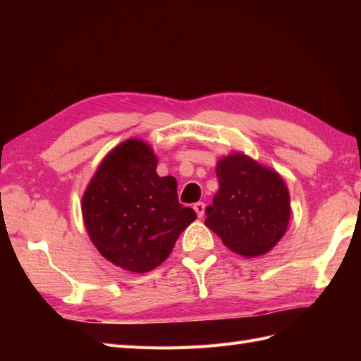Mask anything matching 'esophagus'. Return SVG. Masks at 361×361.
<instances>
[{
  "label": "esophagus",
  "mask_w": 361,
  "mask_h": 361,
  "mask_svg": "<svg viewBox=\"0 0 361 361\" xmlns=\"http://www.w3.org/2000/svg\"><path fill=\"white\" fill-rule=\"evenodd\" d=\"M194 209H195V212H197V216H198V219H202V217L204 216V209H206V204H204L203 202H198V203H195V204H194Z\"/></svg>",
  "instance_id": "obj_1"
}]
</instances>
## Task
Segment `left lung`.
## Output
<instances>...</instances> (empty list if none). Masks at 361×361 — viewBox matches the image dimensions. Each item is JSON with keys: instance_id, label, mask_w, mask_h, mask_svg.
Wrapping results in <instances>:
<instances>
[{"instance_id": "obj_1", "label": "left lung", "mask_w": 361, "mask_h": 361, "mask_svg": "<svg viewBox=\"0 0 361 361\" xmlns=\"http://www.w3.org/2000/svg\"><path fill=\"white\" fill-rule=\"evenodd\" d=\"M219 192L206 208L204 225L229 250L245 257L262 256L287 231L290 195L271 169L234 153L217 164Z\"/></svg>"}]
</instances>
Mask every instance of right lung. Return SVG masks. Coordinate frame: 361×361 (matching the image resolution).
<instances>
[{"label":"right lung","mask_w":361,"mask_h":361,"mask_svg":"<svg viewBox=\"0 0 361 361\" xmlns=\"http://www.w3.org/2000/svg\"><path fill=\"white\" fill-rule=\"evenodd\" d=\"M147 144L128 140L113 149L82 198L91 242L110 262L145 273L171 255L195 212L183 208L173 176L157 173Z\"/></svg>","instance_id":"right-lung-1"}]
</instances>
